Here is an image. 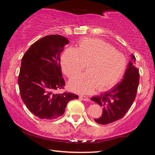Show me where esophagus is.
<instances>
[{
    "label": "esophagus",
    "mask_w": 155,
    "mask_h": 155,
    "mask_svg": "<svg viewBox=\"0 0 155 155\" xmlns=\"http://www.w3.org/2000/svg\"><path fill=\"white\" fill-rule=\"evenodd\" d=\"M79 98L83 100V101H90V98H89L87 96H85L81 95V96H79Z\"/></svg>",
    "instance_id": "obj_1"
}]
</instances>
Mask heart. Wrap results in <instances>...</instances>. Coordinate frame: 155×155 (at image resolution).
Instances as JSON below:
<instances>
[{
  "instance_id": "b5f03b06",
  "label": "heart",
  "mask_w": 155,
  "mask_h": 155,
  "mask_svg": "<svg viewBox=\"0 0 155 155\" xmlns=\"http://www.w3.org/2000/svg\"><path fill=\"white\" fill-rule=\"evenodd\" d=\"M63 71L72 78L85 69L87 72L70 81L71 90L80 94H90L97 88L99 91L109 90L116 85L127 68L124 55L114 46L100 39L81 40L78 48L69 47L63 52Z\"/></svg>"
}]
</instances>
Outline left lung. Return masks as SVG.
<instances>
[{"mask_svg":"<svg viewBox=\"0 0 155 155\" xmlns=\"http://www.w3.org/2000/svg\"><path fill=\"white\" fill-rule=\"evenodd\" d=\"M124 78L111 90L91 98V101L103 108V114L94 120L101 124H107L117 121L124 116L134 102L140 83L139 69L136 68L135 57L131 55Z\"/></svg>","mask_w":155,"mask_h":155,"instance_id":"left-lung-1","label":"left lung"}]
</instances>
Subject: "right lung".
<instances>
[{
    "label": "right lung",
    "mask_w": 155,
    "mask_h": 155,
    "mask_svg": "<svg viewBox=\"0 0 155 155\" xmlns=\"http://www.w3.org/2000/svg\"><path fill=\"white\" fill-rule=\"evenodd\" d=\"M69 44L60 35L44 37L30 46L22 58L18 77L20 96L28 109L39 118L54 120L64 114L68 102L78 96L64 89L60 53Z\"/></svg>",
    "instance_id": "right-lung-1"
}]
</instances>
